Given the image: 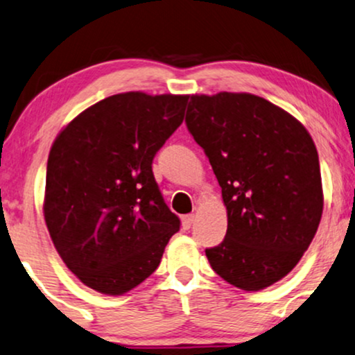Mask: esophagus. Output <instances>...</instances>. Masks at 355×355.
I'll list each match as a JSON object with an SVG mask.
<instances>
[{"mask_svg":"<svg viewBox=\"0 0 355 355\" xmlns=\"http://www.w3.org/2000/svg\"><path fill=\"white\" fill-rule=\"evenodd\" d=\"M194 217H196L194 214H187V216L182 217V229L189 230L191 225H192V222H194Z\"/></svg>","mask_w":355,"mask_h":355,"instance_id":"obj_1","label":"esophagus"}]
</instances>
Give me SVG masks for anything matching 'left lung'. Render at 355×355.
<instances>
[{
	"mask_svg": "<svg viewBox=\"0 0 355 355\" xmlns=\"http://www.w3.org/2000/svg\"><path fill=\"white\" fill-rule=\"evenodd\" d=\"M187 130L222 187L227 234L207 248L220 278L245 291L271 286L298 265L321 222L318 150L301 121L252 94L191 95Z\"/></svg>",
	"mask_w": 355,
	"mask_h": 355,
	"instance_id": "obj_1",
	"label": "left lung"
}]
</instances>
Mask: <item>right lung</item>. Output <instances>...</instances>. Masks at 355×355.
Returning <instances> with one entry per match:
<instances>
[{
    "instance_id": "1",
    "label": "right lung",
    "mask_w": 355,
    "mask_h": 355,
    "mask_svg": "<svg viewBox=\"0 0 355 355\" xmlns=\"http://www.w3.org/2000/svg\"><path fill=\"white\" fill-rule=\"evenodd\" d=\"M186 103L187 95H112L78 113L52 143L44 220L64 263L92 290H133L179 230L151 164L184 120Z\"/></svg>"
}]
</instances>
